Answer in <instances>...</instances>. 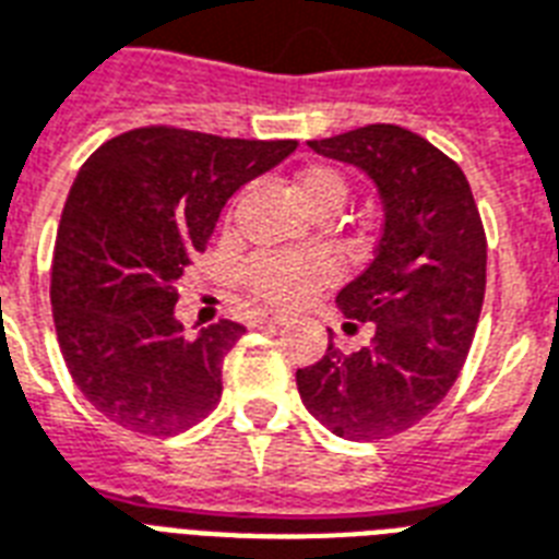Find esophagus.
<instances>
[{
    "instance_id": "obj_1",
    "label": "esophagus",
    "mask_w": 559,
    "mask_h": 559,
    "mask_svg": "<svg viewBox=\"0 0 559 559\" xmlns=\"http://www.w3.org/2000/svg\"><path fill=\"white\" fill-rule=\"evenodd\" d=\"M283 314H271V311H259V314H253V320H250V326H283Z\"/></svg>"
}]
</instances>
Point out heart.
<instances>
[{
    "mask_svg": "<svg viewBox=\"0 0 559 559\" xmlns=\"http://www.w3.org/2000/svg\"><path fill=\"white\" fill-rule=\"evenodd\" d=\"M297 201L314 215L338 212L347 201V180L329 166H306L294 175ZM332 280V265L318 253H257L241 271V283L257 300L294 306Z\"/></svg>",
    "mask_w": 559,
    "mask_h": 559,
    "instance_id": "heart-1",
    "label": "heart"
}]
</instances>
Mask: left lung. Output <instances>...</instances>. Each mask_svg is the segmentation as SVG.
<instances>
[{
  "mask_svg": "<svg viewBox=\"0 0 559 559\" xmlns=\"http://www.w3.org/2000/svg\"><path fill=\"white\" fill-rule=\"evenodd\" d=\"M309 148L365 171L382 236L335 297L344 318L373 323V341L353 356L329 344L297 370V391L332 435L382 440L443 402L473 347L487 285L481 215L457 163L405 128L367 124Z\"/></svg>",
  "mask_w": 559,
  "mask_h": 559,
  "instance_id": "left-lung-1",
  "label": "left lung"
}]
</instances>
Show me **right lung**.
<instances>
[{
	"mask_svg": "<svg viewBox=\"0 0 559 559\" xmlns=\"http://www.w3.org/2000/svg\"><path fill=\"white\" fill-rule=\"evenodd\" d=\"M294 148L136 128L81 166L55 241L51 311L69 376L104 417L159 437L218 405L221 365L245 326L218 320L186 335L177 280L224 203Z\"/></svg>",
	"mask_w": 559,
	"mask_h": 559,
	"instance_id": "1",
	"label": "right lung"
}]
</instances>
